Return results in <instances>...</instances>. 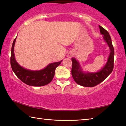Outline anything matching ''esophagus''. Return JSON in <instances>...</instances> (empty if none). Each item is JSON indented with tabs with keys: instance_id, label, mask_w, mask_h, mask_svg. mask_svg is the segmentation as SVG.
<instances>
[{
	"instance_id": "obj_1",
	"label": "esophagus",
	"mask_w": 126,
	"mask_h": 126,
	"mask_svg": "<svg viewBox=\"0 0 126 126\" xmlns=\"http://www.w3.org/2000/svg\"><path fill=\"white\" fill-rule=\"evenodd\" d=\"M68 56H69V57H71V54H69V55H68Z\"/></svg>"
}]
</instances>
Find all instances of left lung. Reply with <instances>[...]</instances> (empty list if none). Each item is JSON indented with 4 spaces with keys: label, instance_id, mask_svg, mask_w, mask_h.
Listing matches in <instances>:
<instances>
[{
    "label": "left lung",
    "instance_id": "left-lung-1",
    "mask_svg": "<svg viewBox=\"0 0 126 126\" xmlns=\"http://www.w3.org/2000/svg\"><path fill=\"white\" fill-rule=\"evenodd\" d=\"M99 28L100 32L103 34V39L107 43L110 51L107 62L105 65L97 72H83L78 62L74 58H72V77L77 83L83 87H92L97 86V84L103 82L112 73L113 69L114 51L110 36L108 32L103 27L99 25Z\"/></svg>",
    "mask_w": 126,
    "mask_h": 126
}]
</instances>
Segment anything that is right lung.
I'll return each instance as SVG.
<instances>
[{"label": "right lung", "instance_id": "obj_1", "mask_svg": "<svg viewBox=\"0 0 126 126\" xmlns=\"http://www.w3.org/2000/svg\"><path fill=\"white\" fill-rule=\"evenodd\" d=\"M16 38L14 40L12 47L10 64L13 71L14 72L17 77L29 86H44L49 83L54 77L55 69L62 61L50 63L45 68L40 71H31L25 69L17 63L15 58L14 49Z\"/></svg>", "mask_w": 126, "mask_h": 126}]
</instances>
